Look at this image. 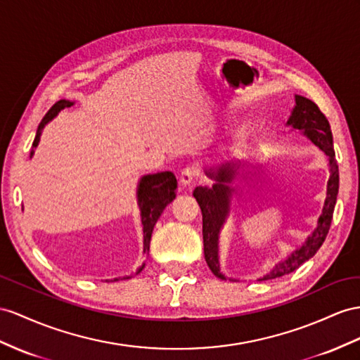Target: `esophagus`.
<instances>
[{"mask_svg": "<svg viewBox=\"0 0 360 360\" xmlns=\"http://www.w3.org/2000/svg\"><path fill=\"white\" fill-rule=\"evenodd\" d=\"M199 176V170L196 167H193V165H188V167L182 169L181 174H179V182L182 186H190V184L195 182Z\"/></svg>", "mask_w": 360, "mask_h": 360, "instance_id": "1", "label": "esophagus"}]
</instances>
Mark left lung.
Listing matches in <instances>:
<instances>
[{
    "label": "left lung",
    "mask_w": 360,
    "mask_h": 360,
    "mask_svg": "<svg viewBox=\"0 0 360 360\" xmlns=\"http://www.w3.org/2000/svg\"><path fill=\"white\" fill-rule=\"evenodd\" d=\"M297 106L293 108L292 115L288 120V124L293 129H298L306 134L311 143H315L322 152H326L330 161V179L327 184V198L324 208H322V214L318 219V226L313 234L307 238L300 250L295 251L288 260L276 264L264 276L263 280L271 278H280L283 275H288L298 269L300 266L311 259L313 255L324 243L326 237L328 234V229L331 225V219H333V211L336 205L338 190H339V169L335 158L333 150V135H331V129L327 117L321 112V109L315 101H311L306 97L295 96ZM210 178H214L217 182L211 188L207 187H196L193 191V196L196 198L198 204L202 211V236H204V255L208 268L211 269L219 278L225 280V276L220 274L219 269V254H217V243H219V233L222 228L225 219L229 211V198H231V188L225 186V182H231L236 167L234 164H224L216 172L210 170L207 172Z\"/></svg>",
    "instance_id": "left-lung-1"
}]
</instances>
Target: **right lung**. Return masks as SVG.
Wrapping results in <instances>:
<instances>
[{
	"label": "right lung",
	"instance_id": "right-lung-1",
	"mask_svg": "<svg viewBox=\"0 0 360 360\" xmlns=\"http://www.w3.org/2000/svg\"><path fill=\"white\" fill-rule=\"evenodd\" d=\"M70 106H72V101L59 100L50 108L49 112L42 118V122L38 127V132H36L34 141L32 144L30 156L33 155V150L39 143L42 127L47 124L54 115H58L59 110ZM176 188H178L176 178H174V174L172 172L147 174V176H144L140 181V186H138V205H140V210H141V224H143V233H144V254H149L153 226L156 224V220H158L160 216L162 214L164 208L167 207L174 198H176ZM143 268L138 269V272H141Z\"/></svg>",
	"mask_w": 360,
	"mask_h": 360
}]
</instances>
